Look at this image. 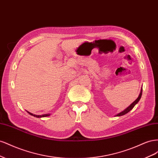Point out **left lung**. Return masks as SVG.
<instances>
[{
  "label": "left lung",
  "mask_w": 158,
  "mask_h": 158,
  "mask_svg": "<svg viewBox=\"0 0 158 158\" xmlns=\"http://www.w3.org/2000/svg\"><path fill=\"white\" fill-rule=\"evenodd\" d=\"M142 88H141V90H140V94H139V95H138V98L135 100V102H132L130 106H129L128 107H127L125 110H123V111H121V112H120V113H118V114H115V117H120V116H122V115H124V114H127V113H128L129 111H131V110H132V109H133V107H135L136 105L138 103V102L140 101V98H141V96H142Z\"/></svg>",
  "instance_id": "left-lung-1"
}]
</instances>
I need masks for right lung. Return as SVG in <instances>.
Segmentation results:
<instances>
[{"label": "right lung", "instance_id": "obj_1", "mask_svg": "<svg viewBox=\"0 0 158 158\" xmlns=\"http://www.w3.org/2000/svg\"><path fill=\"white\" fill-rule=\"evenodd\" d=\"M28 113H29L30 114H31V115L35 117H37V118H41V117H49L50 115V113H48V114H42V115H37V114H32L30 112H28L27 111Z\"/></svg>", "mask_w": 158, "mask_h": 158}]
</instances>
